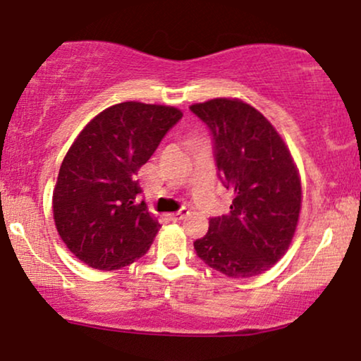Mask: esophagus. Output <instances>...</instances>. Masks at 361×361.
I'll list each match as a JSON object with an SVG mask.
<instances>
[{"label": "esophagus", "instance_id": "esophagus-1", "mask_svg": "<svg viewBox=\"0 0 361 361\" xmlns=\"http://www.w3.org/2000/svg\"><path fill=\"white\" fill-rule=\"evenodd\" d=\"M188 214H189L188 207H182V209L177 211V213L171 214V219H172V221H182V219H184Z\"/></svg>", "mask_w": 361, "mask_h": 361}]
</instances>
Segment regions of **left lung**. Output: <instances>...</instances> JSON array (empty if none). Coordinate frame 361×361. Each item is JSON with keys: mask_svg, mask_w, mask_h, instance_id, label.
Returning a JSON list of instances; mask_svg holds the SVG:
<instances>
[{"mask_svg": "<svg viewBox=\"0 0 361 361\" xmlns=\"http://www.w3.org/2000/svg\"><path fill=\"white\" fill-rule=\"evenodd\" d=\"M190 111L209 128L218 176L233 192L230 213L209 219L194 250L228 277L264 274L283 257L298 226L302 192L289 148L243 101L218 97Z\"/></svg>", "mask_w": 361, "mask_h": 361, "instance_id": "left-lung-1", "label": "left lung"}]
</instances>
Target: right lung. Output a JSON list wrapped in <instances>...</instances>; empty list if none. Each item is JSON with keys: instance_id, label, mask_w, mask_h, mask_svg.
<instances>
[{"instance_id": "obj_1", "label": "right lung", "mask_w": 361, "mask_h": 361, "mask_svg": "<svg viewBox=\"0 0 361 361\" xmlns=\"http://www.w3.org/2000/svg\"><path fill=\"white\" fill-rule=\"evenodd\" d=\"M180 118L172 106L128 101L92 118L72 143L54 189V219L80 262L116 270L148 252L160 224L138 202L137 173Z\"/></svg>"}]
</instances>
